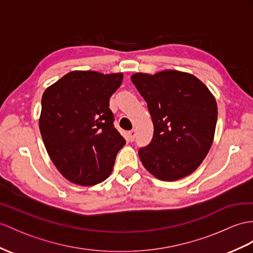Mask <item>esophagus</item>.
I'll return each instance as SVG.
<instances>
[{
    "label": "esophagus",
    "instance_id": "obj_1",
    "mask_svg": "<svg viewBox=\"0 0 253 253\" xmlns=\"http://www.w3.org/2000/svg\"><path fill=\"white\" fill-rule=\"evenodd\" d=\"M128 139H130V141H133L135 139V130H131L128 132Z\"/></svg>",
    "mask_w": 253,
    "mask_h": 253
}]
</instances>
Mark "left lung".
<instances>
[{"label": "left lung", "instance_id": "1", "mask_svg": "<svg viewBox=\"0 0 253 253\" xmlns=\"http://www.w3.org/2000/svg\"><path fill=\"white\" fill-rule=\"evenodd\" d=\"M131 80L155 128L151 143L138 150L144 168L164 181L192 174L212 145L218 118L214 96L199 78L176 70L136 73Z\"/></svg>", "mask_w": 253, "mask_h": 253}]
</instances>
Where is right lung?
<instances>
[{"instance_id": "obj_1", "label": "right lung", "mask_w": 253, "mask_h": 253, "mask_svg": "<svg viewBox=\"0 0 253 253\" xmlns=\"http://www.w3.org/2000/svg\"><path fill=\"white\" fill-rule=\"evenodd\" d=\"M122 80V73L73 71L42 94V141L55 168L73 183L94 186L105 180L126 145L109 109V97Z\"/></svg>"}]
</instances>
